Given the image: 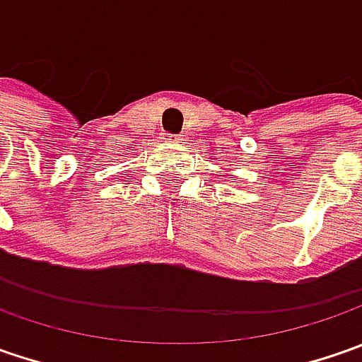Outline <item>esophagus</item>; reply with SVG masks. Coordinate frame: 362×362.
<instances>
[{"instance_id":"34e87169","label":"esophagus","mask_w":362,"mask_h":362,"mask_svg":"<svg viewBox=\"0 0 362 362\" xmlns=\"http://www.w3.org/2000/svg\"><path fill=\"white\" fill-rule=\"evenodd\" d=\"M165 139H167L169 143H179V141H183L181 136H175V134H165Z\"/></svg>"}]
</instances>
